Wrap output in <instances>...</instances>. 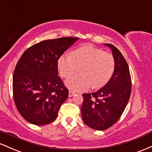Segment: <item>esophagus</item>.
Instances as JSON below:
<instances>
[{"mask_svg": "<svg viewBox=\"0 0 152 152\" xmlns=\"http://www.w3.org/2000/svg\"><path fill=\"white\" fill-rule=\"evenodd\" d=\"M75 94V93L74 91H72V90L69 91V97H72Z\"/></svg>", "mask_w": 152, "mask_h": 152, "instance_id": "esophagus-1", "label": "esophagus"}]
</instances>
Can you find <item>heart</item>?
I'll return each mask as SVG.
<instances>
[{
    "mask_svg": "<svg viewBox=\"0 0 152 152\" xmlns=\"http://www.w3.org/2000/svg\"><path fill=\"white\" fill-rule=\"evenodd\" d=\"M115 62L111 54L90 45L83 46L64 54L58 59V69L62 77H69L79 71L80 74L72 76L66 85L75 91H83L90 86L100 88L110 80L115 70Z\"/></svg>",
    "mask_w": 152,
    "mask_h": 152,
    "instance_id": "heart-1",
    "label": "heart"
}]
</instances>
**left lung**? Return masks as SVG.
<instances>
[{
	"label": "left lung",
	"instance_id": "obj_1",
	"mask_svg": "<svg viewBox=\"0 0 152 152\" xmlns=\"http://www.w3.org/2000/svg\"><path fill=\"white\" fill-rule=\"evenodd\" d=\"M112 49L115 70L107 84L98 91L84 93L81 113L87 126L98 131L108 129L119 120L131 93V77L125 58L116 47L105 44Z\"/></svg>",
	"mask_w": 152,
	"mask_h": 152
}]
</instances>
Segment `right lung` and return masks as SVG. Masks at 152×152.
Here are the masks:
<instances>
[{
	"mask_svg": "<svg viewBox=\"0 0 152 152\" xmlns=\"http://www.w3.org/2000/svg\"><path fill=\"white\" fill-rule=\"evenodd\" d=\"M74 37L48 39L23 52L13 75L17 110L28 122L43 126L53 122L69 90L58 76V59L77 40Z\"/></svg>",
	"mask_w": 152,
	"mask_h": 152,
	"instance_id": "right-lung-1",
	"label": "right lung"
}]
</instances>
